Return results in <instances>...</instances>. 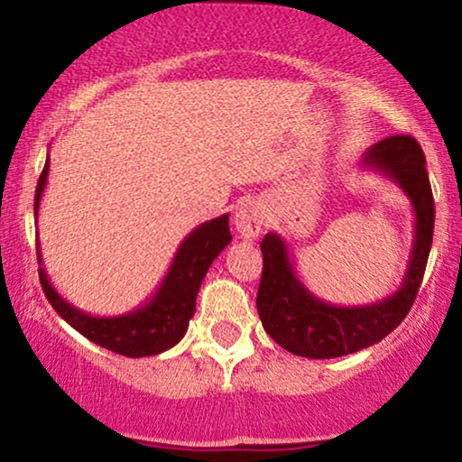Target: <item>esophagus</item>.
Returning <instances> with one entry per match:
<instances>
[{
	"mask_svg": "<svg viewBox=\"0 0 462 462\" xmlns=\"http://www.w3.org/2000/svg\"><path fill=\"white\" fill-rule=\"evenodd\" d=\"M267 226V212L258 199H244L236 210V229L244 239H256Z\"/></svg>",
	"mask_w": 462,
	"mask_h": 462,
	"instance_id": "esophagus-1",
	"label": "esophagus"
}]
</instances>
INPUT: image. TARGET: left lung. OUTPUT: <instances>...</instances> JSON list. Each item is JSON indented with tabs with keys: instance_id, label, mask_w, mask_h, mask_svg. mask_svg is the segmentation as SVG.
<instances>
[{
	"instance_id": "obj_1",
	"label": "left lung",
	"mask_w": 462,
	"mask_h": 462,
	"mask_svg": "<svg viewBox=\"0 0 462 462\" xmlns=\"http://www.w3.org/2000/svg\"><path fill=\"white\" fill-rule=\"evenodd\" d=\"M425 153L410 134H395L372 144L362 168L393 179L412 201L414 244L402 286L387 299L362 307H337L309 292L296 275L290 250L277 233L261 244L263 275L256 307L264 332L300 357L330 359L378 343L406 318L419 294L433 242L435 206Z\"/></svg>"
}]
</instances>
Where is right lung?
Listing matches in <instances>:
<instances>
[{
  "label": "right lung",
  "mask_w": 462,
  "mask_h": 462,
  "mask_svg": "<svg viewBox=\"0 0 462 462\" xmlns=\"http://www.w3.org/2000/svg\"><path fill=\"white\" fill-rule=\"evenodd\" d=\"M50 172V160H46L43 172L35 189V218L40 212V199L43 195ZM231 242L229 214L208 220L185 237L176 250L166 277L157 292L134 311L116 315V318H94V315L73 307L56 292L48 280L46 269L42 267V250L37 242V263H40V282L43 294L54 307V311L73 326L88 340L105 349L125 357H147L168 351L185 337L189 319L195 313L201 280L214 258Z\"/></svg>",
  "instance_id": "1"
}]
</instances>
